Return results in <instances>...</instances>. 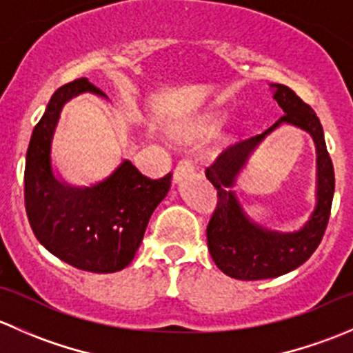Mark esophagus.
I'll list each match as a JSON object with an SVG mask.
<instances>
[{
  "label": "esophagus",
  "mask_w": 353,
  "mask_h": 353,
  "mask_svg": "<svg viewBox=\"0 0 353 353\" xmlns=\"http://www.w3.org/2000/svg\"><path fill=\"white\" fill-rule=\"evenodd\" d=\"M193 169H194L193 159L179 160V162H177V165H176V169H174V179H176V183H177V181L183 179L184 176H188V174H190Z\"/></svg>",
  "instance_id": "obj_1"
}]
</instances>
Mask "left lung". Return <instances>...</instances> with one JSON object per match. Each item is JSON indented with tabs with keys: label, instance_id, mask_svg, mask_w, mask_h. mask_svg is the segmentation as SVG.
Here are the masks:
<instances>
[{
	"label": "left lung",
	"instance_id": "1",
	"mask_svg": "<svg viewBox=\"0 0 353 353\" xmlns=\"http://www.w3.org/2000/svg\"><path fill=\"white\" fill-rule=\"evenodd\" d=\"M273 99L285 116L280 117L265 133L232 145L205 170L215 186L216 208L206 227L210 254L225 275L237 280H265L285 275L299 268L316 251L330 220L331 201L334 194V170L325 133L316 112L285 85L273 83ZM282 123H292L307 130L316 145L319 191L316 208L302 230L295 233H276L254 224L243 213L232 191L236 174L255 147Z\"/></svg>",
	"mask_w": 353,
	"mask_h": 353
}]
</instances>
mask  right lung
Returning a JSON list of instances; mask_svg holds the SVG:
<instances>
[{
  "mask_svg": "<svg viewBox=\"0 0 353 353\" xmlns=\"http://www.w3.org/2000/svg\"><path fill=\"white\" fill-rule=\"evenodd\" d=\"M83 92L105 97L88 78L70 81L54 92L34 128L25 159V210L37 241L56 258L85 272L114 273L133 261L172 174L150 179L123 160L90 186L59 179L52 170V138L66 102Z\"/></svg>",
  "mask_w": 353,
  "mask_h": 353,
  "instance_id": "obj_1",
  "label": "right lung"
}]
</instances>
